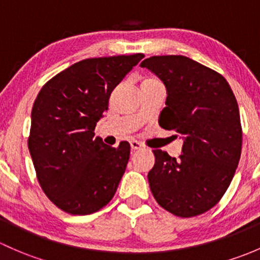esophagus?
Instances as JSON below:
<instances>
[{
  "instance_id": "obj_1",
  "label": "esophagus",
  "mask_w": 260,
  "mask_h": 260,
  "mask_svg": "<svg viewBox=\"0 0 260 260\" xmlns=\"http://www.w3.org/2000/svg\"><path fill=\"white\" fill-rule=\"evenodd\" d=\"M130 146H131V150H134V151H135V150H140L141 148H143V145H141V144L136 140L130 141Z\"/></svg>"
}]
</instances>
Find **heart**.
Here are the masks:
<instances>
[{
    "instance_id": "obj_1",
    "label": "heart",
    "mask_w": 260,
    "mask_h": 260,
    "mask_svg": "<svg viewBox=\"0 0 260 260\" xmlns=\"http://www.w3.org/2000/svg\"><path fill=\"white\" fill-rule=\"evenodd\" d=\"M151 82H160V81L157 79H155V77L148 76V77H145L143 81H141V85H143V84H151Z\"/></svg>"
}]
</instances>
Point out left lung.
Wrapping results in <instances>:
<instances>
[{
	"label": "left lung",
	"mask_w": 260,
	"mask_h": 260,
	"mask_svg": "<svg viewBox=\"0 0 260 260\" xmlns=\"http://www.w3.org/2000/svg\"><path fill=\"white\" fill-rule=\"evenodd\" d=\"M140 66L167 87L159 125L184 139L178 157L152 151L150 190L174 215H200L218 204L239 164L243 134L237 99L220 74L186 56H151Z\"/></svg>",
	"instance_id": "8db88e82"
}]
</instances>
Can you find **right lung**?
Returning <instances> with one entry per match:
<instances>
[{
	"label": "right lung",
	"instance_id": "1",
	"mask_svg": "<svg viewBox=\"0 0 260 260\" xmlns=\"http://www.w3.org/2000/svg\"><path fill=\"white\" fill-rule=\"evenodd\" d=\"M143 53L79 61L42 86L31 112L28 150L42 190L72 215L100 210L126 169L130 144L111 148L95 136L112 90Z\"/></svg>",
	"mask_w": 260,
	"mask_h": 260
}]
</instances>
